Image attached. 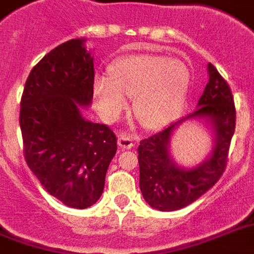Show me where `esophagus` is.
Instances as JSON below:
<instances>
[{
  "instance_id": "34e87169",
  "label": "esophagus",
  "mask_w": 254,
  "mask_h": 254,
  "mask_svg": "<svg viewBox=\"0 0 254 254\" xmlns=\"http://www.w3.org/2000/svg\"><path fill=\"white\" fill-rule=\"evenodd\" d=\"M117 142H119V146L121 149H130L131 146H133V137H131L130 134H125V133H123V134L119 135Z\"/></svg>"
}]
</instances>
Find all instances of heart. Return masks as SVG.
Instances as JSON below:
<instances>
[{"instance_id": "heart-1", "label": "heart", "mask_w": 254, "mask_h": 254, "mask_svg": "<svg viewBox=\"0 0 254 254\" xmlns=\"http://www.w3.org/2000/svg\"><path fill=\"white\" fill-rule=\"evenodd\" d=\"M112 75H96L93 96L106 120H116L133 97V113L146 129H161L173 121L187 98L190 73L183 61L154 54L120 58Z\"/></svg>"}]
</instances>
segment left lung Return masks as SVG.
I'll list each match as a JSON object with an SVG mask.
<instances>
[{
  "instance_id": "left-lung-1",
  "label": "left lung",
  "mask_w": 254,
  "mask_h": 254,
  "mask_svg": "<svg viewBox=\"0 0 254 254\" xmlns=\"http://www.w3.org/2000/svg\"><path fill=\"white\" fill-rule=\"evenodd\" d=\"M209 82L197 108L187 117L170 124L140 142V189L145 201L161 212L177 210L196 201L217 183L228 162L236 127V109L230 88L212 64ZM187 119H202L213 130V149L200 166L187 170L177 166L170 154V140L176 127Z\"/></svg>"
}]
</instances>
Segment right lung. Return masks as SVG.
<instances>
[{"instance_id": "add662e5", "label": "right lung", "mask_w": 254, "mask_h": 254, "mask_svg": "<svg viewBox=\"0 0 254 254\" xmlns=\"http://www.w3.org/2000/svg\"><path fill=\"white\" fill-rule=\"evenodd\" d=\"M85 41L64 42L33 67L19 109L25 161L49 194L75 209L101 197L117 152L113 130L81 113L92 104L94 81Z\"/></svg>"}]
</instances>
